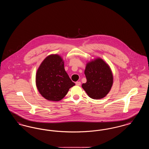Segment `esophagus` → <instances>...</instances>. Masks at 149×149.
<instances>
[{
    "mask_svg": "<svg viewBox=\"0 0 149 149\" xmlns=\"http://www.w3.org/2000/svg\"><path fill=\"white\" fill-rule=\"evenodd\" d=\"M75 84H76V85H78V86H80V84H81V82L80 81H77L75 83Z\"/></svg>",
    "mask_w": 149,
    "mask_h": 149,
    "instance_id": "34e87169",
    "label": "esophagus"
}]
</instances>
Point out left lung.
<instances>
[{"instance_id": "obj_1", "label": "left lung", "mask_w": 149, "mask_h": 149, "mask_svg": "<svg viewBox=\"0 0 149 149\" xmlns=\"http://www.w3.org/2000/svg\"><path fill=\"white\" fill-rule=\"evenodd\" d=\"M84 74L86 82L81 86L88 95L94 99L105 97L113 83L112 71L109 65L97 57L86 63Z\"/></svg>"}]
</instances>
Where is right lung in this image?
<instances>
[{
  "label": "right lung",
  "instance_id": "right-lung-1",
  "mask_svg": "<svg viewBox=\"0 0 149 149\" xmlns=\"http://www.w3.org/2000/svg\"><path fill=\"white\" fill-rule=\"evenodd\" d=\"M36 84L40 94L50 101L61 100L75 85L64 69L63 58L57 54L43 60L36 74Z\"/></svg>",
  "mask_w": 149,
  "mask_h": 149
}]
</instances>
